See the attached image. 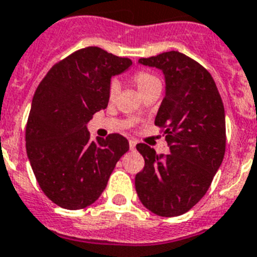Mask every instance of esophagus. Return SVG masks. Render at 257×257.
Masks as SVG:
<instances>
[{
	"mask_svg": "<svg viewBox=\"0 0 257 257\" xmlns=\"http://www.w3.org/2000/svg\"><path fill=\"white\" fill-rule=\"evenodd\" d=\"M136 145H137V141H136V140H129V147H131V150H135Z\"/></svg>",
	"mask_w": 257,
	"mask_h": 257,
	"instance_id": "obj_1",
	"label": "esophagus"
}]
</instances>
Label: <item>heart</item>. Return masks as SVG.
<instances>
[{
	"label": "heart",
	"instance_id": "b5f03b06",
	"mask_svg": "<svg viewBox=\"0 0 257 257\" xmlns=\"http://www.w3.org/2000/svg\"><path fill=\"white\" fill-rule=\"evenodd\" d=\"M135 85L137 86V89L141 91L142 94H146L147 91H150L151 89L156 88V86H160L159 79L154 76L153 73L146 72V71H140V72H136L132 77ZM117 90H119V84L117 81H112L110 85V90H108V95H110V99H113L117 94Z\"/></svg>",
	"mask_w": 257,
	"mask_h": 257
}]
</instances>
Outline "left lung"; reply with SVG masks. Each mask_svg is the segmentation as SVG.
Wrapping results in <instances>:
<instances>
[{
  "instance_id": "1",
  "label": "left lung",
  "mask_w": 257,
  "mask_h": 257,
  "mask_svg": "<svg viewBox=\"0 0 257 257\" xmlns=\"http://www.w3.org/2000/svg\"><path fill=\"white\" fill-rule=\"evenodd\" d=\"M166 79V95L155 125L164 128L169 154L138 144L145 167L136 175V191L149 211L180 216L207 193L225 155V110L211 73L178 51L141 58Z\"/></svg>"
}]
</instances>
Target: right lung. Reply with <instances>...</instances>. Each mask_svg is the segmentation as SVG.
<instances>
[{"mask_svg":"<svg viewBox=\"0 0 257 257\" xmlns=\"http://www.w3.org/2000/svg\"><path fill=\"white\" fill-rule=\"evenodd\" d=\"M131 66L128 58L89 46L54 64L36 89L27 155L42 191L62 208L93 204L129 150L128 140L117 133L93 141L86 124L108 104L111 77Z\"/></svg>","mask_w":257,"mask_h":257,"instance_id":"right-lung-1","label":"right lung"}]
</instances>
